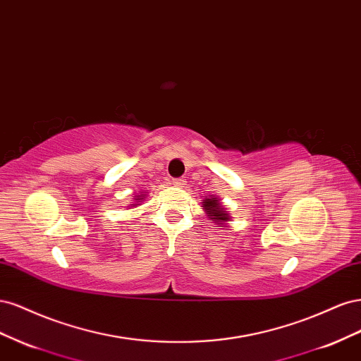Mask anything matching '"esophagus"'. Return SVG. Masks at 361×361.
Returning <instances> with one entry per match:
<instances>
[{"label": "esophagus", "mask_w": 361, "mask_h": 361, "mask_svg": "<svg viewBox=\"0 0 361 361\" xmlns=\"http://www.w3.org/2000/svg\"><path fill=\"white\" fill-rule=\"evenodd\" d=\"M185 183H187V179H185V178H174L173 179L174 187H183Z\"/></svg>", "instance_id": "34e87169"}]
</instances>
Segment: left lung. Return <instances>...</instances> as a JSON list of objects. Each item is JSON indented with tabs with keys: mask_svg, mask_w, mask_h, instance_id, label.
<instances>
[{
	"mask_svg": "<svg viewBox=\"0 0 361 361\" xmlns=\"http://www.w3.org/2000/svg\"><path fill=\"white\" fill-rule=\"evenodd\" d=\"M203 209L206 211V214H209L212 216L211 220H216V223H223L228 220L227 212L216 199L206 197V200H203Z\"/></svg>",
	"mask_w": 361,
	"mask_h": 361,
	"instance_id": "obj_1",
	"label": "left lung"
}]
</instances>
